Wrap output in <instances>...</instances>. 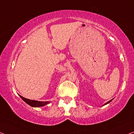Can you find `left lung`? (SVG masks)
Masks as SVG:
<instances>
[{
  "label": "left lung",
  "instance_id": "8db88e82",
  "mask_svg": "<svg viewBox=\"0 0 134 134\" xmlns=\"http://www.w3.org/2000/svg\"><path fill=\"white\" fill-rule=\"evenodd\" d=\"M112 100H113V99H111V100H110V101H108V102H107L106 103H105V104H104V105H105V104H109V103H110V101H112Z\"/></svg>",
  "mask_w": 134,
  "mask_h": 134
}]
</instances>
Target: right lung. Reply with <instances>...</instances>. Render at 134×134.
<instances>
[{"mask_svg": "<svg viewBox=\"0 0 134 134\" xmlns=\"http://www.w3.org/2000/svg\"><path fill=\"white\" fill-rule=\"evenodd\" d=\"M20 96V97L25 101V102L30 105V106L34 107H42L44 106L45 105H47L50 103V101H39L36 100H31V99H29L27 98H25L22 96Z\"/></svg>", "mask_w": 134, "mask_h": 134, "instance_id": "obj_1", "label": "right lung"}]
</instances>
